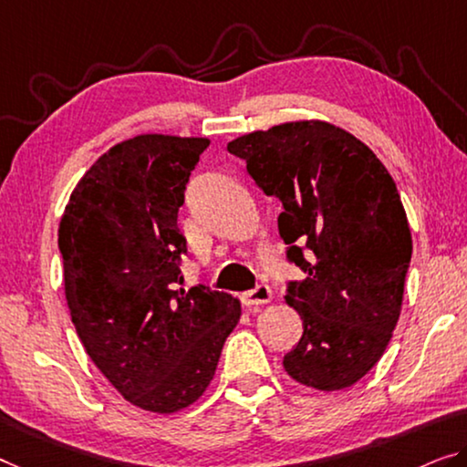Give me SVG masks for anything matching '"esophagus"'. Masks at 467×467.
Listing matches in <instances>:
<instances>
[{
  "mask_svg": "<svg viewBox=\"0 0 467 467\" xmlns=\"http://www.w3.org/2000/svg\"><path fill=\"white\" fill-rule=\"evenodd\" d=\"M242 305L244 306H258V305H267L271 303V288L267 284H258L254 290H248L242 294Z\"/></svg>",
  "mask_w": 467,
  "mask_h": 467,
  "instance_id": "esophagus-1",
  "label": "esophagus"
}]
</instances>
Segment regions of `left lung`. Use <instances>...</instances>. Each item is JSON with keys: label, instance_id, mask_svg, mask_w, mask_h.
<instances>
[{"label": "left lung", "instance_id": "left-lung-1", "mask_svg": "<svg viewBox=\"0 0 467 467\" xmlns=\"http://www.w3.org/2000/svg\"><path fill=\"white\" fill-rule=\"evenodd\" d=\"M227 150L282 200L279 238L306 274L284 296L305 327L284 369L308 389H348L384 355L403 305L413 242L397 183L361 140L326 120L279 123Z\"/></svg>", "mask_w": 467, "mask_h": 467}]
</instances>
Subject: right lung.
Returning a JSON list of instances; mask_svg holds the SVG:
<instances>
[{
	"label": "right lung",
	"mask_w": 467,
	"mask_h": 467,
	"mask_svg": "<svg viewBox=\"0 0 467 467\" xmlns=\"http://www.w3.org/2000/svg\"><path fill=\"white\" fill-rule=\"evenodd\" d=\"M209 138L143 133L112 146L70 193L58 227L78 340L129 403L175 413L209 389L242 306L183 282L177 213Z\"/></svg>",
	"instance_id": "add662e5"
}]
</instances>
